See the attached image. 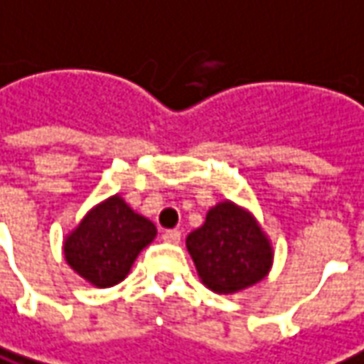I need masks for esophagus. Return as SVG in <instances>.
<instances>
[{"label": "esophagus", "mask_w": 364, "mask_h": 364, "mask_svg": "<svg viewBox=\"0 0 364 364\" xmlns=\"http://www.w3.org/2000/svg\"><path fill=\"white\" fill-rule=\"evenodd\" d=\"M163 241H165V243L177 245L179 241H181V231H177V229H169V231H165V233H163Z\"/></svg>", "instance_id": "34e87169"}]
</instances>
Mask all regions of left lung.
I'll return each mask as SVG.
<instances>
[{"mask_svg": "<svg viewBox=\"0 0 364 364\" xmlns=\"http://www.w3.org/2000/svg\"><path fill=\"white\" fill-rule=\"evenodd\" d=\"M187 251L207 289L233 295L263 281L273 267V245L251 211L217 203L205 223L187 235Z\"/></svg>", "mask_w": 364, "mask_h": 364, "instance_id": "obj_1", "label": "left lung"}]
</instances>
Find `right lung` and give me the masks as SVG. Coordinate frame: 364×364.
Returning <instances> with one entry per match:
<instances>
[{
  "label": "right lung",
  "mask_w": 364,
  "mask_h": 364,
  "mask_svg": "<svg viewBox=\"0 0 364 364\" xmlns=\"http://www.w3.org/2000/svg\"><path fill=\"white\" fill-rule=\"evenodd\" d=\"M157 229L135 213L121 195L97 203L63 239L68 265L97 289L121 283L137 255L155 239Z\"/></svg>",
  "instance_id": "obj_1"
}]
</instances>
